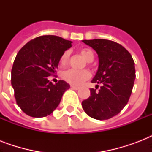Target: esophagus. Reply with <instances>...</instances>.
Instances as JSON below:
<instances>
[{"mask_svg":"<svg viewBox=\"0 0 152 152\" xmlns=\"http://www.w3.org/2000/svg\"><path fill=\"white\" fill-rule=\"evenodd\" d=\"M71 87L72 89H73V90H78L79 88H80V87H78V86H74V85H71L70 86Z\"/></svg>","mask_w":152,"mask_h":152,"instance_id":"34e87169","label":"esophagus"}]
</instances>
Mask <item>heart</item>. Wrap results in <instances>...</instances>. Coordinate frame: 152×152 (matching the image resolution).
<instances>
[{
  "mask_svg": "<svg viewBox=\"0 0 152 152\" xmlns=\"http://www.w3.org/2000/svg\"><path fill=\"white\" fill-rule=\"evenodd\" d=\"M79 53L88 62L92 61L95 57L94 52L90 48H82L79 50ZM70 56L69 51H64L60 57V65L64 66L68 63ZM90 72L87 69L83 70H75V69H68L61 73V77L67 83L72 85H80L83 81L90 78Z\"/></svg>",
  "mask_w": 152,
  "mask_h": 152,
  "instance_id": "b5f03b06",
  "label": "heart"
}]
</instances>
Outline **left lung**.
Segmentation results:
<instances>
[{
	"mask_svg": "<svg viewBox=\"0 0 152 152\" xmlns=\"http://www.w3.org/2000/svg\"><path fill=\"white\" fill-rule=\"evenodd\" d=\"M83 42L98 53L99 69L91 82L102 87L99 91L91 88V95L82 102V106L91 118L107 120L120 113L129 99L136 78L134 61L115 42L97 39Z\"/></svg>",
	"mask_w": 152,
	"mask_h": 152,
	"instance_id": "obj_1",
	"label": "left lung"
}]
</instances>
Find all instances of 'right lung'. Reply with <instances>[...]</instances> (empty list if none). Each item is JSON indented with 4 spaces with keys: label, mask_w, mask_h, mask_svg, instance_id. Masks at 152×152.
Instances as JSON below:
<instances>
[{
    "label": "right lung",
    "mask_w": 152,
    "mask_h": 152,
    "mask_svg": "<svg viewBox=\"0 0 152 152\" xmlns=\"http://www.w3.org/2000/svg\"><path fill=\"white\" fill-rule=\"evenodd\" d=\"M72 42L55 35H43L28 42L20 49L12 69V86L15 101L28 116L43 118L59 105L70 86L64 80L53 84V76L62 53Z\"/></svg>",
    "instance_id": "right-lung-1"
}]
</instances>
